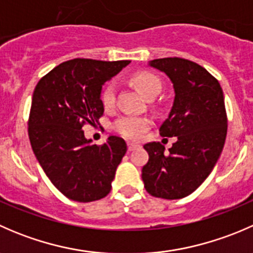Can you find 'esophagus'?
<instances>
[{
    "label": "esophagus",
    "instance_id": "obj_1",
    "mask_svg": "<svg viewBox=\"0 0 253 253\" xmlns=\"http://www.w3.org/2000/svg\"><path fill=\"white\" fill-rule=\"evenodd\" d=\"M138 147H139V145L138 144H134V143H131V142L127 143V148H128L129 152H131V150H134V149H136V148H138Z\"/></svg>",
    "mask_w": 253,
    "mask_h": 253
}]
</instances>
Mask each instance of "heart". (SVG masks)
<instances>
[{"mask_svg": "<svg viewBox=\"0 0 253 253\" xmlns=\"http://www.w3.org/2000/svg\"><path fill=\"white\" fill-rule=\"evenodd\" d=\"M132 83L136 86L137 90L145 96L147 99L158 95L162 90V83L159 78L150 72H138L132 77ZM101 101L106 109L111 108L115 103V84L109 83L104 88L101 94ZM150 126V121L145 117L138 116H124L117 120L114 124V128L121 136L128 139H139L143 136L148 127Z\"/></svg>", "mask_w": 253, "mask_h": 253, "instance_id": "1", "label": "heart"}]
</instances>
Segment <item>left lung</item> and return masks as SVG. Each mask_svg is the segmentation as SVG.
Listing matches in <instances>:
<instances>
[{"mask_svg":"<svg viewBox=\"0 0 253 253\" xmlns=\"http://www.w3.org/2000/svg\"><path fill=\"white\" fill-rule=\"evenodd\" d=\"M148 66L172 83L174 103L159 131L176 142L168 152L159 142L143 145L149 160L142 180L149 195L178 200L202 185L220 157L228 128L223 90L206 68L185 58H157Z\"/></svg>","mask_w":253,"mask_h":253,"instance_id":"8db88e82","label":"left lung"}]
</instances>
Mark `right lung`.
Returning a JSON list of instances; mask_svg holds the SVG:
<instances>
[{"label":"right lung","instance_id":"obj_1","mask_svg":"<svg viewBox=\"0 0 253 253\" xmlns=\"http://www.w3.org/2000/svg\"><path fill=\"white\" fill-rule=\"evenodd\" d=\"M129 62L75 58L53 68L35 86L30 144L51 182L70 200L93 202L110 192L126 142L110 136L101 145L93 144L82 127L99 122L103 85Z\"/></svg>","mask_w":253,"mask_h":253}]
</instances>
